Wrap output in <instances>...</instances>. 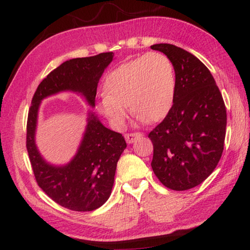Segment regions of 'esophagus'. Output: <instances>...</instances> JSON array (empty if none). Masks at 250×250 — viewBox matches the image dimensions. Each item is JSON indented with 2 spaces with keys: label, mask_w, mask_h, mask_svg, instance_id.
Listing matches in <instances>:
<instances>
[{
  "label": "esophagus",
  "mask_w": 250,
  "mask_h": 250,
  "mask_svg": "<svg viewBox=\"0 0 250 250\" xmlns=\"http://www.w3.org/2000/svg\"><path fill=\"white\" fill-rule=\"evenodd\" d=\"M141 137H143V133H140V132L128 133V134H125V141H126V143H128V144L133 143L135 140H137L138 138H141Z\"/></svg>",
  "instance_id": "obj_1"
}]
</instances>
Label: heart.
Returning <instances> with one entry per match:
<instances>
[{"label":"heart","instance_id":"1","mask_svg":"<svg viewBox=\"0 0 250 250\" xmlns=\"http://www.w3.org/2000/svg\"><path fill=\"white\" fill-rule=\"evenodd\" d=\"M104 92L98 109L116 129L125 125L128 106L141 121H162L175 102L174 65L160 52L132 59L106 75Z\"/></svg>","mask_w":250,"mask_h":250}]
</instances>
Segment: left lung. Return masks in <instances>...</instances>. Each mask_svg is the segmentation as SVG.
<instances>
[{"instance_id": "obj_1", "label": "left lung", "mask_w": 250, "mask_h": 250, "mask_svg": "<svg viewBox=\"0 0 250 250\" xmlns=\"http://www.w3.org/2000/svg\"><path fill=\"white\" fill-rule=\"evenodd\" d=\"M171 61L176 95L168 115L148 134L154 147L152 168L165 187L191 189L206 180L224 148L226 108L208 67L174 44L151 46Z\"/></svg>"}]
</instances>
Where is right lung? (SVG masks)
Listing matches in <instances>:
<instances>
[{"instance_id": "add662e5", "label": "right lung", "mask_w": 250, "mask_h": 250, "mask_svg": "<svg viewBox=\"0 0 250 250\" xmlns=\"http://www.w3.org/2000/svg\"><path fill=\"white\" fill-rule=\"evenodd\" d=\"M113 52L63 62L39 84L27 120L26 146L36 181L47 196L69 210H96L110 197L117 163L126 143L122 134L106 128L95 112L88 111L87 125L72 160L64 165L50 164L36 145L38 112L42 101L62 92L82 95L95 107L97 85Z\"/></svg>"}]
</instances>
